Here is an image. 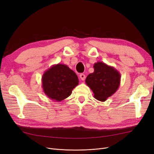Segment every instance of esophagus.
Segmentation results:
<instances>
[{"label":"esophagus","instance_id":"34e87169","mask_svg":"<svg viewBox=\"0 0 154 154\" xmlns=\"http://www.w3.org/2000/svg\"><path fill=\"white\" fill-rule=\"evenodd\" d=\"M80 79H81L82 81H84L85 79V75L84 74H80Z\"/></svg>","mask_w":154,"mask_h":154}]
</instances>
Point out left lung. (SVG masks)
<instances>
[{
	"label": "left lung",
	"mask_w": 154,
	"mask_h": 154,
	"mask_svg": "<svg viewBox=\"0 0 154 154\" xmlns=\"http://www.w3.org/2000/svg\"><path fill=\"white\" fill-rule=\"evenodd\" d=\"M93 67L94 72L87 76L85 83L96 100L105 101L118 91L121 74L114 67L101 62L95 63Z\"/></svg>",
	"instance_id": "1"
}]
</instances>
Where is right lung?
<instances>
[{
	"instance_id": "right-lung-1",
	"label": "right lung",
	"mask_w": 154,
	"mask_h": 154,
	"mask_svg": "<svg viewBox=\"0 0 154 154\" xmlns=\"http://www.w3.org/2000/svg\"><path fill=\"white\" fill-rule=\"evenodd\" d=\"M43 91L49 98L61 101L71 94L78 85L76 73L67 66L58 63L46 71L42 78Z\"/></svg>"
}]
</instances>
